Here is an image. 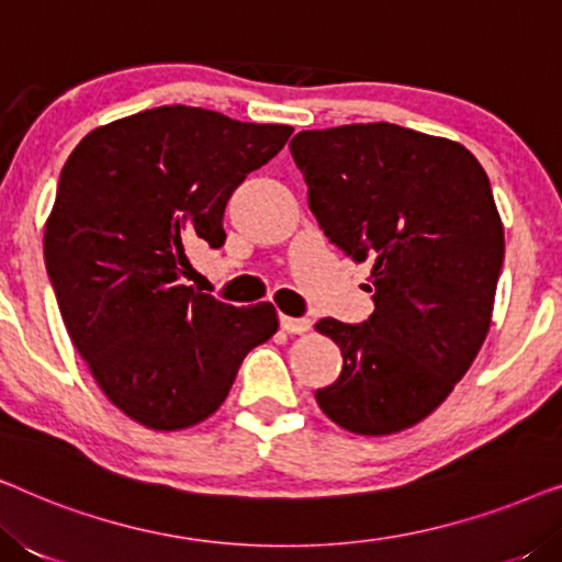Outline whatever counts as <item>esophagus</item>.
Here are the masks:
<instances>
[{"label": "esophagus", "instance_id": "obj_1", "mask_svg": "<svg viewBox=\"0 0 562 562\" xmlns=\"http://www.w3.org/2000/svg\"><path fill=\"white\" fill-rule=\"evenodd\" d=\"M281 327L286 329L289 335H302L306 329L312 327V319L306 317H286V314H281Z\"/></svg>", "mask_w": 562, "mask_h": 562}]
</instances>
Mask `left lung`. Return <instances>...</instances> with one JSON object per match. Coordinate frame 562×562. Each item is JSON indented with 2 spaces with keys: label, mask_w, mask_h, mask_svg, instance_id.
<instances>
[{
  "label": "left lung",
  "mask_w": 562,
  "mask_h": 562,
  "mask_svg": "<svg viewBox=\"0 0 562 562\" xmlns=\"http://www.w3.org/2000/svg\"><path fill=\"white\" fill-rule=\"evenodd\" d=\"M289 148L325 235L373 263L371 317L314 325L342 352L340 379L314 396L348 432H402L450 396L488 335L504 263L488 176L460 143L391 122L304 130Z\"/></svg>",
  "instance_id": "left-lung-1"
}]
</instances>
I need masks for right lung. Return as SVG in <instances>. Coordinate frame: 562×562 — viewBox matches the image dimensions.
I'll return each mask as SVG.
<instances>
[{
	"label": "right lung",
	"instance_id": "right-lung-1",
	"mask_svg": "<svg viewBox=\"0 0 562 562\" xmlns=\"http://www.w3.org/2000/svg\"><path fill=\"white\" fill-rule=\"evenodd\" d=\"M291 133L171 104L91 130L68 156L45 268L99 389L143 427L204 422L243 358L279 329L273 304H225L181 276L189 245L225 243L227 199Z\"/></svg>",
	"mask_w": 562,
	"mask_h": 562
}]
</instances>
